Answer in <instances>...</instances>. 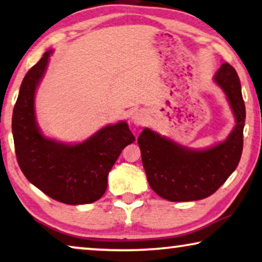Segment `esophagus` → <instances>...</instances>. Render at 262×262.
Here are the masks:
<instances>
[{"mask_svg": "<svg viewBox=\"0 0 262 262\" xmlns=\"http://www.w3.org/2000/svg\"><path fill=\"white\" fill-rule=\"evenodd\" d=\"M132 122H134L135 125H143L145 123V113L143 111H136L134 115H132Z\"/></svg>", "mask_w": 262, "mask_h": 262, "instance_id": "obj_1", "label": "esophagus"}]
</instances>
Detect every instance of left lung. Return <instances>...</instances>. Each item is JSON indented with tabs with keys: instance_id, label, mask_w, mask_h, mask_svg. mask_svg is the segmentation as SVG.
I'll return each instance as SVG.
<instances>
[{
	"instance_id": "obj_1",
	"label": "left lung",
	"mask_w": 262,
	"mask_h": 262,
	"mask_svg": "<svg viewBox=\"0 0 262 262\" xmlns=\"http://www.w3.org/2000/svg\"><path fill=\"white\" fill-rule=\"evenodd\" d=\"M214 79L226 93L236 122L225 142L196 151L178 145L150 128H144L138 137L151 189L171 202L197 201L213 195L240 162L246 119L240 79L228 62L222 63Z\"/></svg>"
}]
</instances>
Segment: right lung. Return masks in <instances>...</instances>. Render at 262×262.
Segmentation results:
<instances>
[{
    "instance_id": "right-lung-1",
    "label": "right lung",
    "mask_w": 262,
    "mask_h": 262,
    "mask_svg": "<svg viewBox=\"0 0 262 262\" xmlns=\"http://www.w3.org/2000/svg\"><path fill=\"white\" fill-rule=\"evenodd\" d=\"M52 52L45 53L21 84L11 120L15 154L27 180L53 200L66 204L92 203L104 195L110 170L124 147L135 142V136L126 122L107 125L75 145L41 134L34 98Z\"/></svg>"
}]
</instances>
